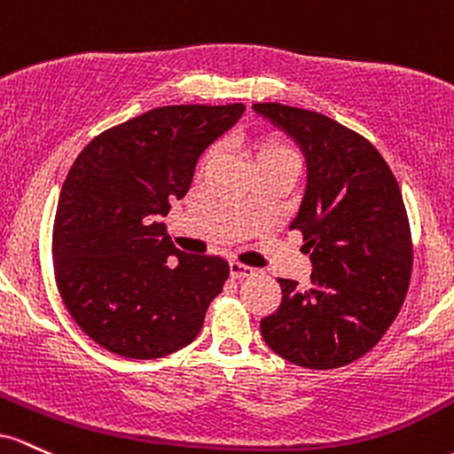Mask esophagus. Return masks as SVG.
Returning a JSON list of instances; mask_svg holds the SVG:
<instances>
[{
  "instance_id": "obj_1",
  "label": "esophagus",
  "mask_w": 454,
  "mask_h": 454,
  "mask_svg": "<svg viewBox=\"0 0 454 454\" xmlns=\"http://www.w3.org/2000/svg\"><path fill=\"white\" fill-rule=\"evenodd\" d=\"M229 274H231V278H247V277H253L254 270L244 266V263L231 262V263H229Z\"/></svg>"
}]
</instances>
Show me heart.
Wrapping results in <instances>:
<instances>
[{"instance_id": "obj_1", "label": "heart", "mask_w": 454, "mask_h": 454, "mask_svg": "<svg viewBox=\"0 0 454 454\" xmlns=\"http://www.w3.org/2000/svg\"><path fill=\"white\" fill-rule=\"evenodd\" d=\"M254 152H257V167L272 165V162H287V165L298 167V152L289 144H285V141L274 139V137L257 139Z\"/></svg>"}]
</instances>
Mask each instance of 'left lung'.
Instances as JSON below:
<instances>
[{
	"label": "left lung",
	"mask_w": 454,
	"mask_h": 454,
	"mask_svg": "<svg viewBox=\"0 0 454 454\" xmlns=\"http://www.w3.org/2000/svg\"><path fill=\"white\" fill-rule=\"evenodd\" d=\"M253 109L287 132L307 159V191L289 229L310 253L307 292L278 278L281 307L262 319L268 348L304 369H339L384 337L411 277V233L388 162L333 117L278 103Z\"/></svg>",
	"instance_id": "8db88e82"
}]
</instances>
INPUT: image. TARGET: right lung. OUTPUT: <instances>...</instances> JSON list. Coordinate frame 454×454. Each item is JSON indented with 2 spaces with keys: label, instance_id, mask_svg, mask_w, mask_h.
Instances as JSON below:
<instances>
[{
  "label": "right lung",
  "instance_id": "1",
  "mask_svg": "<svg viewBox=\"0 0 454 454\" xmlns=\"http://www.w3.org/2000/svg\"><path fill=\"white\" fill-rule=\"evenodd\" d=\"M242 114V103L159 106L76 156L55 212L53 270L68 313L100 348L152 360L200 334L229 263L173 247L156 214L186 195L203 150Z\"/></svg>",
  "mask_w": 454,
  "mask_h": 454
}]
</instances>
